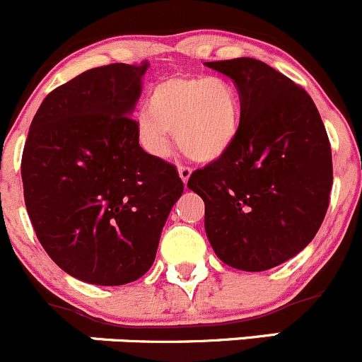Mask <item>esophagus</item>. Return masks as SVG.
I'll return each mask as SVG.
<instances>
[{"label": "esophagus", "instance_id": "1", "mask_svg": "<svg viewBox=\"0 0 362 362\" xmlns=\"http://www.w3.org/2000/svg\"><path fill=\"white\" fill-rule=\"evenodd\" d=\"M177 170H180V177H181V181L185 182V185H186V182H188V180H189V176H192V169H189V167L181 165L180 169H177Z\"/></svg>", "mask_w": 362, "mask_h": 362}]
</instances>
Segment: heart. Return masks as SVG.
<instances>
[{
    "mask_svg": "<svg viewBox=\"0 0 362 362\" xmlns=\"http://www.w3.org/2000/svg\"><path fill=\"white\" fill-rule=\"evenodd\" d=\"M241 116V96L232 82L174 75L153 86L149 103L135 116V128L151 156L169 155L174 130L177 146L189 158L211 163L234 148Z\"/></svg>",
    "mask_w": 362,
    "mask_h": 362,
    "instance_id": "heart-1",
    "label": "heart"
}]
</instances>
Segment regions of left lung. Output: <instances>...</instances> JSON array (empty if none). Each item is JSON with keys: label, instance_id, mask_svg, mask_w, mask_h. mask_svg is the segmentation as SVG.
<instances>
[{"label": "left lung", "instance_id": "1", "mask_svg": "<svg viewBox=\"0 0 362 362\" xmlns=\"http://www.w3.org/2000/svg\"><path fill=\"white\" fill-rule=\"evenodd\" d=\"M204 64L234 81L241 130L227 155L189 176L188 188L206 204L204 227L221 262L271 269L306 248L324 221L331 144L311 96L269 64L253 58Z\"/></svg>", "mask_w": 362, "mask_h": 362}]
</instances>
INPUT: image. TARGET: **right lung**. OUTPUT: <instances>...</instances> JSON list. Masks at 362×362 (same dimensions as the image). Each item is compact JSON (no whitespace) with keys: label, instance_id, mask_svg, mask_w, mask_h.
I'll list each match as a JSON object with an SVG mask.
<instances>
[{"label":"right lung","instance_id":"right-lung-1","mask_svg":"<svg viewBox=\"0 0 362 362\" xmlns=\"http://www.w3.org/2000/svg\"><path fill=\"white\" fill-rule=\"evenodd\" d=\"M149 63L91 68L49 93L23 151L24 202L47 255L77 280L149 271L182 193L176 167L139 146L132 119Z\"/></svg>","mask_w":362,"mask_h":362}]
</instances>
